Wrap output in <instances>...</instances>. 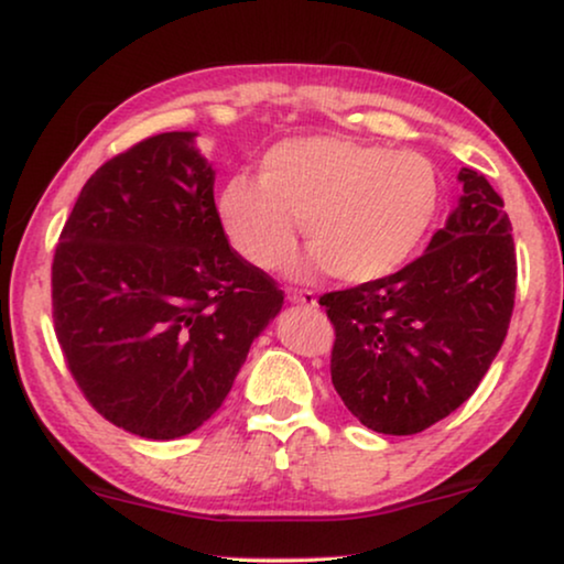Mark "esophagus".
Returning a JSON list of instances; mask_svg holds the SVG:
<instances>
[{"instance_id": "34e87169", "label": "esophagus", "mask_w": 564, "mask_h": 564, "mask_svg": "<svg viewBox=\"0 0 564 564\" xmlns=\"http://www.w3.org/2000/svg\"><path fill=\"white\" fill-rule=\"evenodd\" d=\"M288 300H290V303L305 305V307H315V305H318V300H315V295H313L311 290H300V288H290V290H288Z\"/></svg>"}]
</instances>
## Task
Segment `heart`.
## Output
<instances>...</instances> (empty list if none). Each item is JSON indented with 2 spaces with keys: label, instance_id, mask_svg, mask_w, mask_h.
<instances>
[{
  "label": "heart",
  "instance_id": "obj_1",
  "mask_svg": "<svg viewBox=\"0 0 564 564\" xmlns=\"http://www.w3.org/2000/svg\"><path fill=\"white\" fill-rule=\"evenodd\" d=\"M444 182L419 151L346 138H292L259 164V180L234 176L220 195L230 241L253 267L276 269L297 246V224L313 267L351 284L377 282L421 251L438 218Z\"/></svg>",
  "mask_w": 564,
  "mask_h": 564
}]
</instances>
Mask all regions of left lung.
<instances>
[{
	"instance_id": "obj_1",
	"label": "left lung",
	"mask_w": 564,
	"mask_h": 564,
	"mask_svg": "<svg viewBox=\"0 0 564 564\" xmlns=\"http://www.w3.org/2000/svg\"><path fill=\"white\" fill-rule=\"evenodd\" d=\"M459 182L457 207L419 259L318 300L336 334L330 382L377 434H421L457 411L508 334L511 220L485 174L462 169Z\"/></svg>"
}]
</instances>
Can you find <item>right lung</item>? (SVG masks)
<instances>
[{
  "label": "right lung",
  "mask_w": 564,
  "mask_h": 564,
  "mask_svg": "<svg viewBox=\"0 0 564 564\" xmlns=\"http://www.w3.org/2000/svg\"><path fill=\"white\" fill-rule=\"evenodd\" d=\"M195 133H159L79 192L51 267L53 328L89 405L180 438L223 405L284 292L228 243Z\"/></svg>",
  "instance_id": "add662e5"
}]
</instances>
